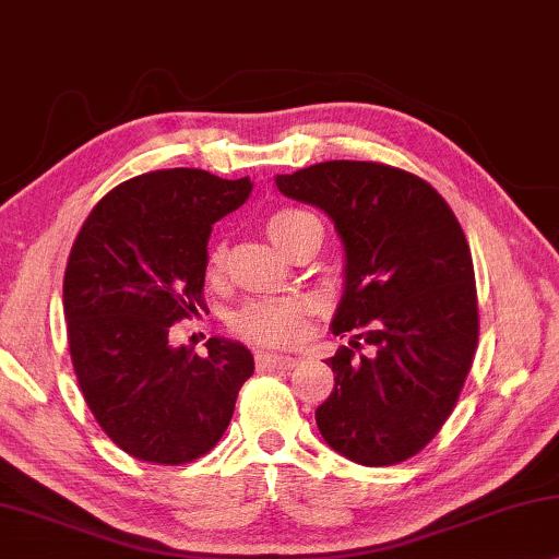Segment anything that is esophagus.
<instances>
[{
	"instance_id": "1",
	"label": "esophagus",
	"mask_w": 559,
	"mask_h": 559,
	"mask_svg": "<svg viewBox=\"0 0 559 559\" xmlns=\"http://www.w3.org/2000/svg\"><path fill=\"white\" fill-rule=\"evenodd\" d=\"M255 365L258 369H290L296 367V359L283 357V355H271V352H255Z\"/></svg>"
}]
</instances>
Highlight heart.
I'll list each match as a JSON object with an SVG mask.
<instances>
[{
    "label": "heart",
    "instance_id": "heart-1",
    "mask_svg": "<svg viewBox=\"0 0 559 559\" xmlns=\"http://www.w3.org/2000/svg\"><path fill=\"white\" fill-rule=\"evenodd\" d=\"M269 235L281 250H288L296 246L304 235L311 230H321L319 217L311 212L298 210V207H283L273 212L269 217ZM227 261V246L223 240L215 242L210 250L207 265L212 276H219ZM304 304L294 301V298H265V301H250L242 306L235 317V332L246 336L250 342L258 344H271V347H286L294 344L304 332Z\"/></svg>",
    "mask_w": 559,
    "mask_h": 559
}]
</instances>
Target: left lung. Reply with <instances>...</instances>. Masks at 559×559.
Returning a JSON list of instances; mask_svg holds the SVG:
<instances>
[{
    "mask_svg": "<svg viewBox=\"0 0 559 559\" xmlns=\"http://www.w3.org/2000/svg\"><path fill=\"white\" fill-rule=\"evenodd\" d=\"M276 187L324 210L347 255L332 332L357 334L326 359L334 392L317 407L319 433L361 466L407 461L453 413L476 355L466 235L426 179L388 164L321 162Z\"/></svg>",
    "mask_w": 559,
    "mask_h": 559,
    "instance_id": "8db88e82",
    "label": "left lung"
}]
</instances>
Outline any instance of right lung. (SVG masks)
Here are the masks:
<instances>
[{"instance_id":"1","label":"right lung","mask_w":559,"mask_h":559,"mask_svg":"<svg viewBox=\"0 0 559 559\" xmlns=\"http://www.w3.org/2000/svg\"><path fill=\"white\" fill-rule=\"evenodd\" d=\"M253 182L202 169L126 179L100 200L70 250L62 281L70 359L98 426L133 459L179 466L230 426L253 355L212 340L207 355L171 347L169 329L202 306L212 225Z\"/></svg>"}]
</instances>
